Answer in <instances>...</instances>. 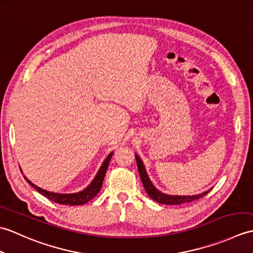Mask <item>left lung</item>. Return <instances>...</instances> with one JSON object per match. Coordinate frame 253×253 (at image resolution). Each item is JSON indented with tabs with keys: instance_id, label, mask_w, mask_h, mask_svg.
<instances>
[{
	"instance_id": "8db88e82",
	"label": "left lung",
	"mask_w": 253,
	"mask_h": 253,
	"mask_svg": "<svg viewBox=\"0 0 253 253\" xmlns=\"http://www.w3.org/2000/svg\"><path fill=\"white\" fill-rule=\"evenodd\" d=\"M136 162H137V166H138V170H139V175H140L141 181L143 184L144 189H146L147 193L149 195V197L153 199L154 201H157L159 203L162 204H166V206H176V204H181V203H186V202H191L198 200L201 197L206 196L207 193L211 190H208L206 192H202L200 195H196V196H170V195H166V193L161 192L160 190H158L157 188L153 186V184L150 180L149 176L147 174V170L144 169V165L142 163V161L140 160V158L138 157L136 154Z\"/></svg>"
}]
</instances>
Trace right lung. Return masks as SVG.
Listing matches in <instances>:
<instances>
[{"label":"right lung","mask_w":253,"mask_h":253,"mask_svg":"<svg viewBox=\"0 0 253 253\" xmlns=\"http://www.w3.org/2000/svg\"><path fill=\"white\" fill-rule=\"evenodd\" d=\"M112 155H113V152H111L109 155H107L106 159L104 160V162L102 163L100 169L98 170V173H96L93 180L91 181V184L87 188H85V189H84L83 191H79V192H75V193L51 192V191L42 189V188L36 186L35 184H32V182L29 179H27L26 177L25 178L32 187L35 188L37 191H39L41 195H43L44 197H46L49 200H52L53 202H56L60 204H66V206H82V204H84L88 201L92 200V199L100 192L102 184H103L104 176L106 174L107 168H109Z\"/></svg>","instance_id":"1"}]
</instances>
